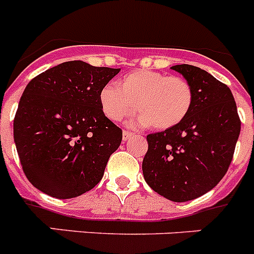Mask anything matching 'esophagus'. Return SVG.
<instances>
[{
  "mask_svg": "<svg viewBox=\"0 0 254 254\" xmlns=\"http://www.w3.org/2000/svg\"><path fill=\"white\" fill-rule=\"evenodd\" d=\"M132 136H133V133H132V132H129V131H123V136H122L123 142H126V141H128L129 138L132 137Z\"/></svg>",
  "mask_w": 254,
  "mask_h": 254,
  "instance_id": "1",
  "label": "esophagus"
}]
</instances>
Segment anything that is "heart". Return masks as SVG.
<instances>
[{
    "label": "heart",
    "instance_id": "b5f03b06",
    "mask_svg": "<svg viewBox=\"0 0 254 254\" xmlns=\"http://www.w3.org/2000/svg\"><path fill=\"white\" fill-rule=\"evenodd\" d=\"M99 102L103 113L113 122L138 111L141 114L132 125L164 131L179 125L190 113L193 89L183 77L138 69L123 77L120 86H103Z\"/></svg>",
    "mask_w": 254,
    "mask_h": 254
}]
</instances>
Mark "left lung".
Wrapping results in <instances>:
<instances>
[{
	"instance_id": "1",
	"label": "left lung",
	"mask_w": 254,
	"mask_h": 254,
	"mask_svg": "<svg viewBox=\"0 0 254 254\" xmlns=\"http://www.w3.org/2000/svg\"><path fill=\"white\" fill-rule=\"evenodd\" d=\"M193 89V104L179 125L147 134L143 178L160 196L186 202L207 193L232 163L241 120L225 84L190 64H176Z\"/></svg>"
}]
</instances>
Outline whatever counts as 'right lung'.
Returning a JSON list of instances; mask_svg holds the SVG:
<instances>
[{
	"mask_svg": "<svg viewBox=\"0 0 254 254\" xmlns=\"http://www.w3.org/2000/svg\"><path fill=\"white\" fill-rule=\"evenodd\" d=\"M121 68L69 61L26 85L13 120V141L31 185L73 198L103 178L122 129L103 113L99 94Z\"/></svg>",
	"mask_w": 254,
	"mask_h": 254,
	"instance_id": "1",
	"label": "right lung"
}]
</instances>
